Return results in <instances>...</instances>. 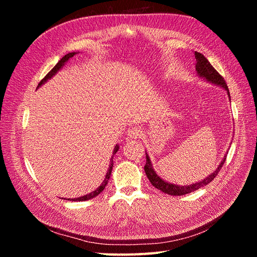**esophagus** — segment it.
I'll list each match as a JSON object with an SVG mask.
<instances>
[{
  "mask_svg": "<svg viewBox=\"0 0 257 257\" xmlns=\"http://www.w3.org/2000/svg\"><path fill=\"white\" fill-rule=\"evenodd\" d=\"M143 135V131L137 126H132L127 131V136L130 138H139Z\"/></svg>",
  "mask_w": 257,
  "mask_h": 257,
  "instance_id": "34e87169",
  "label": "esophagus"
}]
</instances>
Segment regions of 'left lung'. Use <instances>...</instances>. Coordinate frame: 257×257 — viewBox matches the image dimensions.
<instances>
[{
  "mask_svg": "<svg viewBox=\"0 0 257 257\" xmlns=\"http://www.w3.org/2000/svg\"><path fill=\"white\" fill-rule=\"evenodd\" d=\"M195 59H196V71L197 74L201 77V78H205L207 81L211 82L213 84L220 85L223 89L226 90L228 97L230 99V94L229 91L227 88V84L225 82L223 77L217 73L214 67L210 64V62L201 54L200 52L195 51ZM225 160H226V155H225L223 161L221 162V164L219 165V167L216 168L215 172H213L211 175H209L207 178H205L204 180L198 181L196 183H193L190 185H178V184H174V183H169L163 180L162 178H160L157 173L154 172V169L152 167L151 161L149 155L148 153H146V165H145V173L149 179V181L151 182V184L154 186L155 189H158L160 191H162L163 193H166L168 195H173V196H179V195H184V194H189L191 192L196 191L203 186L207 185L208 183L211 182L213 179L216 177V175L219 174V172L221 170Z\"/></svg>",
  "mask_w": 257,
  "mask_h": 257,
  "instance_id": "left-lung-1",
  "label": "left lung"
}]
</instances>
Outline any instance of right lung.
Listing matches in <instances>:
<instances>
[{"instance_id":"add662e5","label":"right lung","mask_w":257,"mask_h":257,"mask_svg":"<svg viewBox=\"0 0 257 257\" xmlns=\"http://www.w3.org/2000/svg\"><path fill=\"white\" fill-rule=\"evenodd\" d=\"M76 54V52H69V53H67V54H65V56L62 58L58 63H57V65L54 66L51 71L46 75L44 78L41 80V82L38 83V85H37V88H40L42 84H44L46 81H47L48 79H50L51 77L53 76V75H56L57 74V72L58 71H60V69L63 67V65L65 64V62H67L69 59H71L72 57H74ZM118 150H119V145H115L114 146V149H113V154H112V157H111V159H110V164H109V168H108V172H107V174H106V177H105V179H104V181H103V183L100 184L98 188L95 190V191H93V192H91L90 194H87V195H84V196H81V197H77V198H72V199H67V200H73V201H83V200H88V199H91V198H94V197H96L98 194L100 193V192H103L104 191V189H105V186L107 185V183H108V180H109V178H110V175H111V170H112V166H113V155L118 152Z\"/></svg>"}]
</instances>
